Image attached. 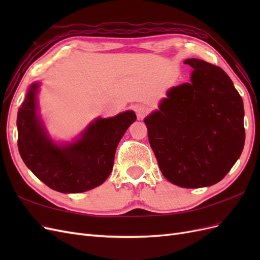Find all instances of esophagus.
<instances>
[{
    "mask_svg": "<svg viewBox=\"0 0 260 260\" xmlns=\"http://www.w3.org/2000/svg\"><path fill=\"white\" fill-rule=\"evenodd\" d=\"M136 113H137V116L138 118H140V119H142V118L145 117V115L147 114V108L143 105H139L136 107Z\"/></svg>",
    "mask_w": 260,
    "mask_h": 260,
    "instance_id": "obj_1",
    "label": "esophagus"
}]
</instances>
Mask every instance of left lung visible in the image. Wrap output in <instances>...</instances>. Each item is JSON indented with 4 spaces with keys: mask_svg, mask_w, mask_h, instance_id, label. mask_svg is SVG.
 <instances>
[{
    "mask_svg": "<svg viewBox=\"0 0 260 260\" xmlns=\"http://www.w3.org/2000/svg\"><path fill=\"white\" fill-rule=\"evenodd\" d=\"M191 83L168 91L159 109L147 116L149 144L164 177L181 187L221 181L245 143L243 100L223 70L190 58Z\"/></svg>",
    "mask_w": 260,
    "mask_h": 260,
    "instance_id": "obj_1",
    "label": "left lung"
}]
</instances>
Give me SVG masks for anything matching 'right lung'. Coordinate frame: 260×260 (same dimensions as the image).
Listing matches in <instances>:
<instances>
[{
	"instance_id": "add662e5",
	"label": "right lung",
	"mask_w": 260,
	"mask_h": 260,
	"mask_svg": "<svg viewBox=\"0 0 260 260\" xmlns=\"http://www.w3.org/2000/svg\"><path fill=\"white\" fill-rule=\"evenodd\" d=\"M38 83L31 84L17 114L18 149L26 166L44 184L60 193H81L101 185L111 175L118 143L137 119L128 111L92 122L82 138L55 145L37 115Z\"/></svg>"
}]
</instances>
